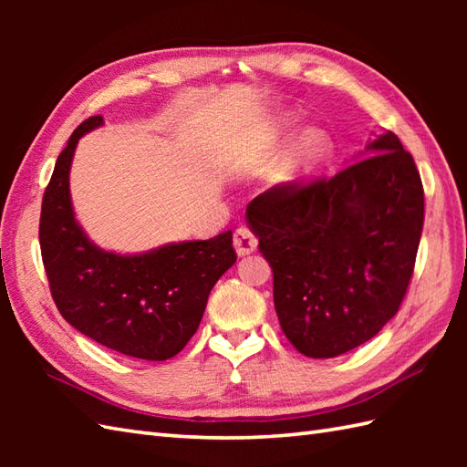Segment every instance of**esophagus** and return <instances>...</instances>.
Listing matches in <instances>:
<instances>
[{"instance_id":"34e87169","label":"esophagus","mask_w":467,"mask_h":467,"mask_svg":"<svg viewBox=\"0 0 467 467\" xmlns=\"http://www.w3.org/2000/svg\"><path fill=\"white\" fill-rule=\"evenodd\" d=\"M233 243H234V251L239 256H244V254H251L256 251V236L249 231L246 226H241L236 228L234 231V236H233Z\"/></svg>"}]
</instances>
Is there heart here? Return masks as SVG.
Listing matches in <instances>:
<instances>
[{
	"instance_id": "obj_1",
	"label": "heart",
	"mask_w": 467,
	"mask_h": 467,
	"mask_svg": "<svg viewBox=\"0 0 467 467\" xmlns=\"http://www.w3.org/2000/svg\"><path fill=\"white\" fill-rule=\"evenodd\" d=\"M295 120H285L283 130H289ZM331 152V138L321 128H309L285 154L279 168L275 172V181L281 186H295L301 182L306 174L317 171Z\"/></svg>"
}]
</instances>
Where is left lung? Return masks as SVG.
<instances>
[{
  "label": "left lung",
  "mask_w": 467,
  "mask_h": 467,
  "mask_svg": "<svg viewBox=\"0 0 467 467\" xmlns=\"http://www.w3.org/2000/svg\"><path fill=\"white\" fill-rule=\"evenodd\" d=\"M333 178L275 186L246 206L273 269L281 329L299 353L329 359L369 341L398 313L423 228V186L393 132Z\"/></svg>",
  "instance_id": "left-lung-1"
}]
</instances>
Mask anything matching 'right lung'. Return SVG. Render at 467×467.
<instances>
[{
	"instance_id": "right-lung-1",
	"label": "right lung",
	"mask_w": 467,
	"mask_h": 467,
	"mask_svg": "<svg viewBox=\"0 0 467 467\" xmlns=\"http://www.w3.org/2000/svg\"><path fill=\"white\" fill-rule=\"evenodd\" d=\"M102 124V116H92L76 128L44 192L39 246L49 289L64 319L96 343L166 361L191 341L214 283L234 265L233 233L134 254L88 239L74 214L69 168L80 138Z\"/></svg>"
}]
</instances>
